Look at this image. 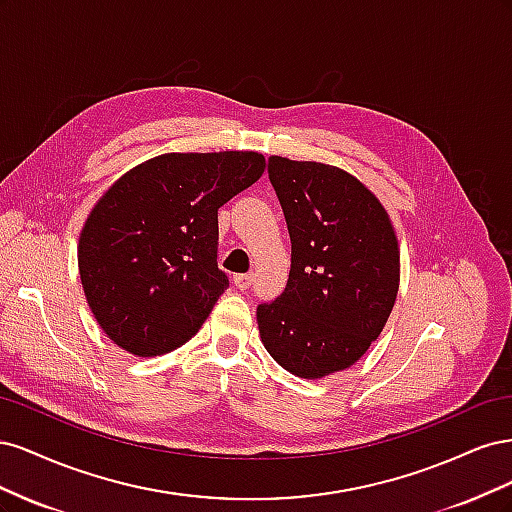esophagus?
Segmentation results:
<instances>
[{
  "label": "esophagus",
  "mask_w": 512,
  "mask_h": 512,
  "mask_svg": "<svg viewBox=\"0 0 512 512\" xmlns=\"http://www.w3.org/2000/svg\"><path fill=\"white\" fill-rule=\"evenodd\" d=\"M232 280H235V286L239 290H250L252 284H254V273H239V275L232 277Z\"/></svg>",
  "instance_id": "esophagus-1"
}]
</instances>
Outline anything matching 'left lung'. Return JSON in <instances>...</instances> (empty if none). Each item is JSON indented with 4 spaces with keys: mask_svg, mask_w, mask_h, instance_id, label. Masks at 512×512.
<instances>
[{
    "mask_svg": "<svg viewBox=\"0 0 512 512\" xmlns=\"http://www.w3.org/2000/svg\"><path fill=\"white\" fill-rule=\"evenodd\" d=\"M290 232V275L256 309L260 339L290 374L318 380L348 369L374 344L399 290V243L378 196L322 162L269 158Z\"/></svg>",
    "mask_w": 512,
    "mask_h": 512,
    "instance_id": "1",
    "label": "left lung"
}]
</instances>
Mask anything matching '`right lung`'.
<instances>
[{
  "label": "right lung",
  "instance_id": "add662e5",
  "mask_svg": "<svg viewBox=\"0 0 512 512\" xmlns=\"http://www.w3.org/2000/svg\"><path fill=\"white\" fill-rule=\"evenodd\" d=\"M258 151L162 153L130 168L89 211L79 273L113 344L158 356L192 339L228 288L218 209L265 173Z\"/></svg>",
  "mask_w": 512,
  "mask_h": 512
}]
</instances>
